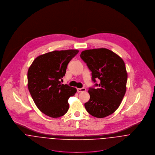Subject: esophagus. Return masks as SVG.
Here are the masks:
<instances>
[{
    "label": "esophagus",
    "mask_w": 155,
    "mask_h": 155,
    "mask_svg": "<svg viewBox=\"0 0 155 155\" xmlns=\"http://www.w3.org/2000/svg\"><path fill=\"white\" fill-rule=\"evenodd\" d=\"M77 91L78 92H85L87 89L85 88H78Z\"/></svg>",
    "instance_id": "obj_1"
}]
</instances>
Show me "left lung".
Listing matches in <instances>:
<instances>
[{
	"label": "left lung",
	"instance_id": "obj_1",
	"mask_svg": "<svg viewBox=\"0 0 155 155\" xmlns=\"http://www.w3.org/2000/svg\"><path fill=\"white\" fill-rule=\"evenodd\" d=\"M81 58L92 72V81L97 88H90V98L85 103L89 113L98 118L113 113L119 107L125 94L128 74L124 60L106 48L84 51Z\"/></svg>",
	"mask_w": 155,
	"mask_h": 155
}]
</instances>
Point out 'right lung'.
Returning <instances> with one entry per match:
<instances>
[{
    "instance_id": "add662e5",
    "label": "right lung",
    "mask_w": 155,
    "mask_h": 155,
    "mask_svg": "<svg viewBox=\"0 0 155 155\" xmlns=\"http://www.w3.org/2000/svg\"><path fill=\"white\" fill-rule=\"evenodd\" d=\"M79 52L77 49L54 51L38 56L27 73L28 88L37 107L54 118L64 115L69 109L68 100L75 88L62 84L70 60Z\"/></svg>"
}]
</instances>
